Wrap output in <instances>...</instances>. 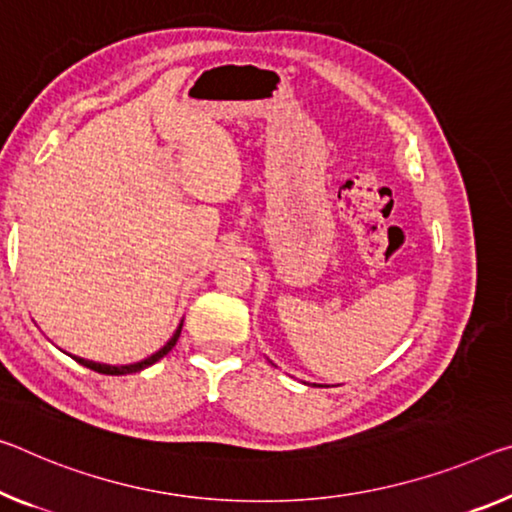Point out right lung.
Wrapping results in <instances>:
<instances>
[{
  "mask_svg": "<svg viewBox=\"0 0 512 512\" xmlns=\"http://www.w3.org/2000/svg\"><path fill=\"white\" fill-rule=\"evenodd\" d=\"M180 332H182V323H180V328L175 330V335L168 339V344L164 348H159V351L150 355V358H145V360L136 362V364H125V367H111V364H100V362H91V360H84V358H75V355H72V358H75L79 364H84L86 369H93L97 373H107V376H125V373H136V371H141L145 367H150V364H154V362H159L166 353H170V348L177 344V339H180Z\"/></svg>",
  "mask_w": 512,
  "mask_h": 512,
  "instance_id": "1",
  "label": "right lung"
}]
</instances>
